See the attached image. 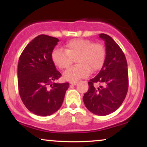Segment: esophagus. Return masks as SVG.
Wrapping results in <instances>:
<instances>
[{"label": "esophagus", "mask_w": 147, "mask_h": 147, "mask_svg": "<svg viewBox=\"0 0 147 147\" xmlns=\"http://www.w3.org/2000/svg\"><path fill=\"white\" fill-rule=\"evenodd\" d=\"M77 84V82H70V85H72V86H75V85H76V84Z\"/></svg>", "instance_id": "esophagus-1"}]
</instances>
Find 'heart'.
<instances>
[{"label": "heart", "mask_w": 147, "mask_h": 147, "mask_svg": "<svg viewBox=\"0 0 147 147\" xmlns=\"http://www.w3.org/2000/svg\"><path fill=\"white\" fill-rule=\"evenodd\" d=\"M105 48L102 43L84 38H75L65 45V50L55 49L52 52L53 63L61 70L68 68L76 58L77 65L64 72L65 80L76 82L97 71L104 65Z\"/></svg>", "instance_id": "obj_1"}]
</instances>
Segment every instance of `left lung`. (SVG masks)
<instances>
[{
    "label": "left lung",
    "instance_id": "8db88e82",
    "mask_svg": "<svg viewBox=\"0 0 147 147\" xmlns=\"http://www.w3.org/2000/svg\"><path fill=\"white\" fill-rule=\"evenodd\" d=\"M99 36L105 43V61L98 75L88 82V90L83 100L88 110L103 116L115 112L122 105L129 88V74L126 59L120 47L109 35Z\"/></svg>",
    "mask_w": 147,
    "mask_h": 147
}]
</instances>
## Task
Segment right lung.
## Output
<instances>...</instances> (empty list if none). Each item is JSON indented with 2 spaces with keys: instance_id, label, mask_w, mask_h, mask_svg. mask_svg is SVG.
Returning <instances> with one entry per match:
<instances>
[{
  "instance_id": "obj_1",
  "label": "right lung",
  "mask_w": 147,
  "mask_h": 147,
  "mask_svg": "<svg viewBox=\"0 0 147 147\" xmlns=\"http://www.w3.org/2000/svg\"><path fill=\"white\" fill-rule=\"evenodd\" d=\"M57 38L38 35L22 52L18 65V86L21 99L30 112L48 116L60 109L68 82L55 83L61 74L52 60Z\"/></svg>"
}]
</instances>
